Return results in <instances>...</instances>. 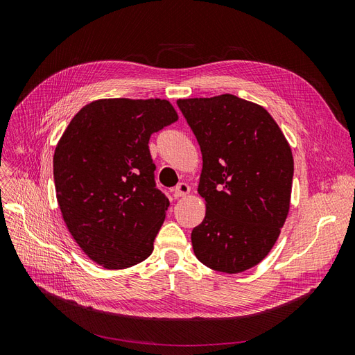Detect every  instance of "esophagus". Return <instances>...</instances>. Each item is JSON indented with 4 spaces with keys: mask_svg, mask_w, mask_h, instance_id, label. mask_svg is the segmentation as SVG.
<instances>
[{
    "mask_svg": "<svg viewBox=\"0 0 355 355\" xmlns=\"http://www.w3.org/2000/svg\"><path fill=\"white\" fill-rule=\"evenodd\" d=\"M189 185L188 184H185V182H180V184L173 189V196L176 197V198H179V197H185V196H188L189 194Z\"/></svg>",
    "mask_w": 355,
    "mask_h": 355,
    "instance_id": "esophagus-1",
    "label": "esophagus"
}]
</instances>
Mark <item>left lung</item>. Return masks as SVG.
<instances>
[{"instance_id":"left-lung-1","label":"left lung","mask_w":355,"mask_h":355,"mask_svg":"<svg viewBox=\"0 0 355 355\" xmlns=\"http://www.w3.org/2000/svg\"><path fill=\"white\" fill-rule=\"evenodd\" d=\"M202 155L206 216L192 230L197 259L239 274L271 252L290 209L293 155L263 106L234 94L179 99Z\"/></svg>"}]
</instances>
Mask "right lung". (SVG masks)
Returning <instances> with one entry per match:
<instances>
[{"label":"right lung","instance_id":"right-lung-1","mask_svg":"<svg viewBox=\"0 0 355 355\" xmlns=\"http://www.w3.org/2000/svg\"><path fill=\"white\" fill-rule=\"evenodd\" d=\"M164 99H99L68 124L53 157L62 218L81 247L106 270L145 261L166 219L155 188L149 137L178 121Z\"/></svg>","mask_w":355,"mask_h":355}]
</instances>
